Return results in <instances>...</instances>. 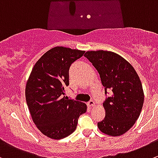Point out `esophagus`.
Returning <instances> with one entry per match:
<instances>
[{
	"instance_id": "34e87169",
	"label": "esophagus",
	"mask_w": 158,
	"mask_h": 158,
	"mask_svg": "<svg viewBox=\"0 0 158 158\" xmlns=\"http://www.w3.org/2000/svg\"><path fill=\"white\" fill-rule=\"evenodd\" d=\"M94 105L95 104H94V102L93 100L89 101L88 102V106H90V107H93V106H94Z\"/></svg>"
}]
</instances>
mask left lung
<instances>
[{
  "mask_svg": "<svg viewBox=\"0 0 158 158\" xmlns=\"http://www.w3.org/2000/svg\"><path fill=\"white\" fill-rule=\"evenodd\" d=\"M85 56L98 72L106 95V117L98 127L109 136H121L134 125L142 110L144 94L139 76L130 63L115 52L88 51Z\"/></svg>",
  "mask_w": 158,
  "mask_h": 158,
  "instance_id": "8db88e82",
  "label": "left lung"
}]
</instances>
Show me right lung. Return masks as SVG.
Instances as JSON below:
<instances>
[{
	"mask_svg": "<svg viewBox=\"0 0 158 158\" xmlns=\"http://www.w3.org/2000/svg\"><path fill=\"white\" fill-rule=\"evenodd\" d=\"M85 51L56 46L35 63L25 88L30 114L37 128L48 137L63 139L76 130L78 118L87 111L79 101L62 97L69 85V69Z\"/></svg>",
	"mask_w": 158,
	"mask_h": 158,
	"instance_id": "add662e5",
	"label": "right lung"
}]
</instances>
